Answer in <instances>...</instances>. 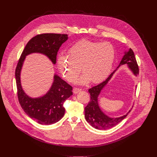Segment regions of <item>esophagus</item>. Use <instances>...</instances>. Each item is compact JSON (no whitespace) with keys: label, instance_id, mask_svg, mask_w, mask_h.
I'll use <instances>...</instances> for the list:
<instances>
[{"label":"esophagus","instance_id":"1","mask_svg":"<svg viewBox=\"0 0 157 157\" xmlns=\"http://www.w3.org/2000/svg\"><path fill=\"white\" fill-rule=\"evenodd\" d=\"M81 91V89H79V88H77V87H74L73 88V93L75 94H78L79 92H80Z\"/></svg>","mask_w":157,"mask_h":157}]
</instances>
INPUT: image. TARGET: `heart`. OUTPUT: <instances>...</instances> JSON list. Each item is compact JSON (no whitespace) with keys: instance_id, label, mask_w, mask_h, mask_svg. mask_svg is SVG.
Instances as JSON below:
<instances>
[{"instance_id":"heart-1","label":"heart","mask_w":157,"mask_h":157,"mask_svg":"<svg viewBox=\"0 0 157 157\" xmlns=\"http://www.w3.org/2000/svg\"><path fill=\"white\" fill-rule=\"evenodd\" d=\"M115 56V48L111 43L82 40L70 48L68 56L59 55L57 65L61 75L69 82L75 81L81 66L84 73L78 82L81 84L90 81L98 83L110 74Z\"/></svg>"}]
</instances>
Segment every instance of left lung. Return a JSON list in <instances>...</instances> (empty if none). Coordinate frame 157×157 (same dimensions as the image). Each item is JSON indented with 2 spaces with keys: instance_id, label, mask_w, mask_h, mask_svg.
<instances>
[{
  "instance_id": "obj_1",
  "label": "left lung",
  "mask_w": 157,
  "mask_h": 157,
  "mask_svg": "<svg viewBox=\"0 0 157 157\" xmlns=\"http://www.w3.org/2000/svg\"><path fill=\"white\" fill-rule=\"evenodd\" d=\"M124 64L128 65V68L134 75L137 76L139 75V69L135 55L133 50L130 48L128 51L124 53L119 66L114 72L112 73L104 81L89 89V93L91 95V101L84 109V116L86 121L96 129L107 130L116 126L125 118L131 111L132 109L125 115L119 117H110L103 113L98 104V97L102 89L113 77L117 68Z\"/></svg>"
}]
</instances>
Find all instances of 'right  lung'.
<instances>
[{
    "mask_svg": "<svg viewBox=\"0 0 157 157\" xmlns=\"http://www.w3.org/2000/svg\"><path fill=\"white\" fill-rule=\"evenodd\" d=\"M68 38V35L56 33H43L33 37L26 44L16 67L15 79L19 103L31 119L41 125L53 124L61 119L65 112L63 104L73 95V87L55 75L50 90L43 96L32 98L21 87V70L25 57L34 53L44 55L55 64L60 47Z\"/></svg>",
    "mask_w": 157,
    "mask_h": 157,
    "instance_id": "add662e5",
    "label": "right lung"
}]
</instances>
